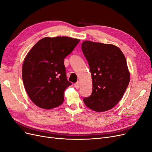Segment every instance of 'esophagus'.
<instances>
[{
  "label": "esophagus",
  "instance_id": "obj_1",
  "mask_svg": "<svg viewBox=\"0 0 152 152\" xmlns=\"http://www.w3.org/2000/svg\"><path fill=\"white\" fill-rule=\"evenodd\" d=\"M74 86H75V87L76 89H79V87H80V83L79 82H76V83L74 84Z\"/></svg>",
  "mask_w": 152,
  "mask_h": 152
}]
</instances>
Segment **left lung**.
<instances>
[{
    "mask_svg": "<svg viewBox=\"0 0 152 152\" xmlns=\"http://www.w3.org/2000/svg\"><path fill=\"white\" fill-rule=\"evenodd\" d=\"M82 50L93 80V92L84 102L97 112L111 110L122 99L130 81L125 56L113 44L89 40L82 42Z\"/></svg>",
    "mask_w": 152,
    "mask_h": 152,
    "instance_id": "obj_1",
    "label": "left lung"
}]
</instances>
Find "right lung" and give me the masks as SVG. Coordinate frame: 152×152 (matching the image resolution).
<instances>
[{
	"label": "right lung",
	"instance_id": "obj_1",
	"mask_svg": "<svg viewBox=\"0 0 152 152\" xmlns=\"http://www.w3.org/2000/svg\"><path fill=\"white\" fill-rule=\"evenodd\" d=\"M80 42L68 37H45L26 56L22 79L30 99L37 107L52 109L64 101V91L72 85L67 80L64 59Z\"/></svg>",
	"mask_w": 152,
	"mask_h": 152
}]
</instances>
